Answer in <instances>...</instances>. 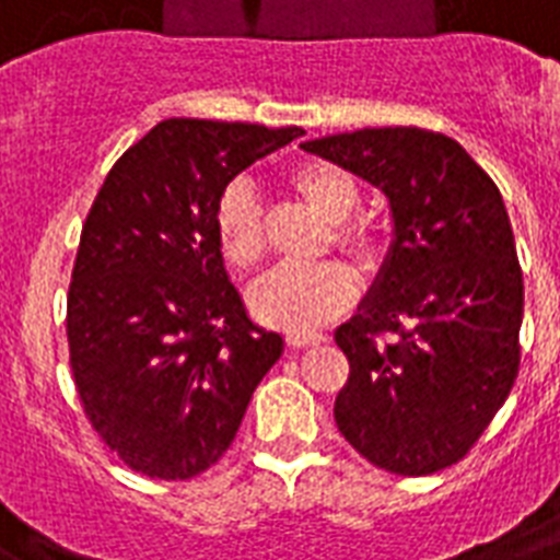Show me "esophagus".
<instances>
[{"label": "esophagus", "mask_w": 560, "mask_h": 560, "mask_svg": "<svg viewBox=\"0 0 560 560\" xmlns=\"http://www.w3.org/2000/svg\"><path fill=\"white\" fill-rule=\"evenodd\" d=\"M325 342V336L322 334H290L288 336V345L290 348H295V351H299V348H311V345H322Z\"/></svg>", "instance_id": "1"}]
</instances>
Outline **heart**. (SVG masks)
Segmentation results:
<instances>
[{"mask_svg": "<svg viewBox=\"0 0 560 560\" xmlns=\"http://www.w3.org/2000/svg\"><path fill=\"white\" fill-rule=\"evenodd\" d=\"M290 186L313 212L330 226V241L359 267H374L380 258V235L365 221H348L359 207V184L351 172L334 163L307 161L295 166ZM215 238L224 258L238 270H253L267 247L265 209L256 189L247 180L226 184L215 203ZM357 299V281L351 270L336 261L307 267H276L249 290V307L258 322L288 330L311 334L325 322L336 319Z\"/></svg>", "mask_w": 560, "mask_h": 560, "instance_id": "1", "label": "heart"}]
</instances>
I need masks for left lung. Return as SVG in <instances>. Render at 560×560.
<instances>
[{
	"instance_id": "8db88e82",
	"label": "left lung",
	"mask_w": 560,
	"mask_h": 560,
	"mask_svg": "<svg viewBox=\"0 0 560 560\" xmlns=\"http://www.w3.org/2000/svg\"><path fill=\"white\" fill-rule=\"evenodd\" d=\"M302 149L385 192L394 221L383 270L336 330L351 362L336 425L380 469L434 475L469 454L517 380L524 276L501 192L440 131L359 129Z\"/></svg>"
}]
</instances>
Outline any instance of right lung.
Segmentation results:
<instances>
[{
	"instance_id": "right-lung-1",
	"label": "right lung",
	"mask_w": 560,
	"mask_h": 560,
	"mask_svg": "<svg viewBox=\"0 0 560 560\" xmlns=\"http://www.w3.org/2000/svg\"><path fill=\"white\" fill-rule=\"evenodd\" d=\"M299 126L172 117L122 152L80 235L68 351L83 411L129 469L189 480L224 457L284 339L226 276L215 203Z\"/></svg>"
}]
</instances>
